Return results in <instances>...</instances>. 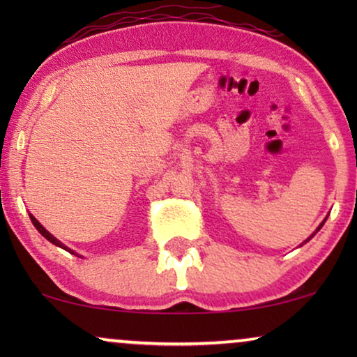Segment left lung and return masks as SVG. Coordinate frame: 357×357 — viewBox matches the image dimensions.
<instances>
[{
	"instance_id": "obj_1",
	"label": "left lung",
	"mask_w": 357,
	"mask_h": 357,
	"mask_svg": "<svg viewBox=\"0 0 357 357\" xmlns=\"http://www.w3.org/2000/svg\"><path fill=\"white\" fill-rule=\"evenodd\" d=\"M325 221H326V218H325ZM325 221H324V222H325ZM324 222H321V224H320V226H319V227H317V231H315V232H319V231H320V229H321V226H324ZM315 232H314V234H312V236H310L309 238H307V241H310V238L315 236ZM307 241H305V242H307Z\"/></svg>"
}]
</instances>
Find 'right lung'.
I'll use <instances>...</instances> for the list:
<instances>
[{"label":"right lung","instance_id":"1","mask_svg":"<svg viewBox=\"0 0 357 357\" xmlns=\"http://www.w3.org/2000/svg\"><path fill=\"white\" fill-rule=\"evenodd\" d=\"M29 216H31V221H32V224H33V226H36V229H37V231H38V232H40V234H42V236L47 238V241H48V242H52V243H53V245H56V247H61V248H65V250H66V252H70V253H73V255H76V252H73V250H71V248H68L66 245H63V243H61L60 241H58V238H56V237H53V236H52V234H50V232H48V231H47V229H45V227H43V226H42V224H40V222H38L36 218H33V216H32V214H29Z\"/></svg>","mask_w":357,"mask_h":357}]
</instances>
